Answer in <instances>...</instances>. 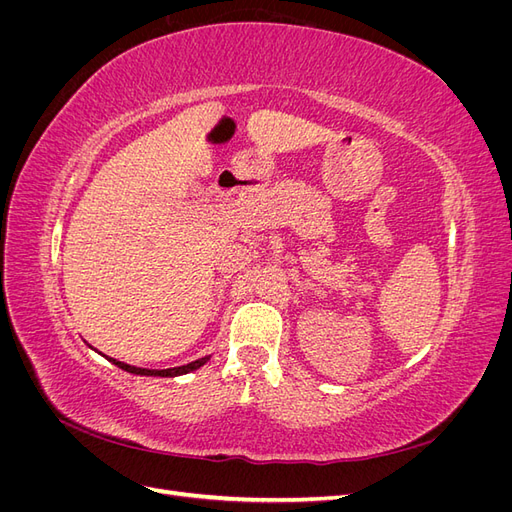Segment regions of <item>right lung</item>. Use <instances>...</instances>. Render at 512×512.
Listing matches in <instances>:
<instances>
[{
	"label": "right lung",
	"instance_id": "obj_1",
	"mask_svg": "<svg viewBox=\"0 0 512 512\" xmlns=\"http://www.w3.org/2000/svg\"><path fill=\"white\" fill-rule=\"evenodd\" d=\"M111 363H115L117 367H121L123 371H130V374H136V376H160V378H175V376H183V374H190V371L203 367L209 356H205V359H198V361H192L188 365H181V367H170V369H141V367H134V365H128V363H121L117 359H108Z\"/></svg>",
	"mask_w": 512,
	"mask_h": 512
}]
</instances>
